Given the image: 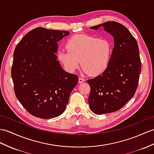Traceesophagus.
I'll return each instance as SVG.
<instances>
[{"label":"esophagus","instance_id":"obj_1","mask_svg":"<svg viewBox=\"0 0 154 154\" xmlns=\"http://www.w3.org/2000/svg\"><path fill=\"white\" fill-rule=\"evenodd\" d=\"M85 82V80L84 79V78H79V79H78V83H79V84L83 83V82Z\"/></svg>","mask_w":154,"mask_h":154}]
</instances>
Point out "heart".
Listing matches in <instances>:
<instances>
[{"label": "heart", "mask_w": 154, "mask_h": 154, "mask_svg": "<svg viewBox=\"0 0 154 154\" xmlns=\"http://www.w3.org/2000/svg\"><path fill=\"white\" fill-rule=\"evenodd\" d=\"M66 50H59L57 57L65 70L73 72L80 66L83 72L97 76L107 68L112 54V46L106 39L88 35L72 36L66 43Z\"/></svg>", "instance_id": "b5f03b06"}]
</instances>
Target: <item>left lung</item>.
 <instances>
[{"mask_svg":"<svg viewBox=\"0 0 154 154\" xmlns=\"http://www.w3.org/2000/svg\"><path fill=\"white\" fill-rule=\"evenodd\" d=\"M100 28L114 37V46L106 70L88 80L91 87L89 105L97 115L111 113L124 106L134 95L141 71L138 44L129 30L116 21L90 27Z\"/></svg>","mask_w":154,"mask_h":154,"instance_id":"8db88e82","label":"left lung"}]
</instances>
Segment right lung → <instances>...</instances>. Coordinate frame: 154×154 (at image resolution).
Instances as JSON below:
<instances>
[{
    "label": "right lung",
    "instance_id": "add662e5",
    "mask_svg": "<svg viewBox=\"0 0 154 154\" xmlns=\"http://www.w3.org/2000/svg\"><path fill=\"white\" fill-rule=\"evenodd\" d=\"M69 32L37 27L29 32L15 48L12 67L14 91L30 114L42 119L61 115L77 75L66 72L55 54L57 42Z\"/></svg>",
    "mask_w": 154,
    "mask_h": 154
}]
</instances>
